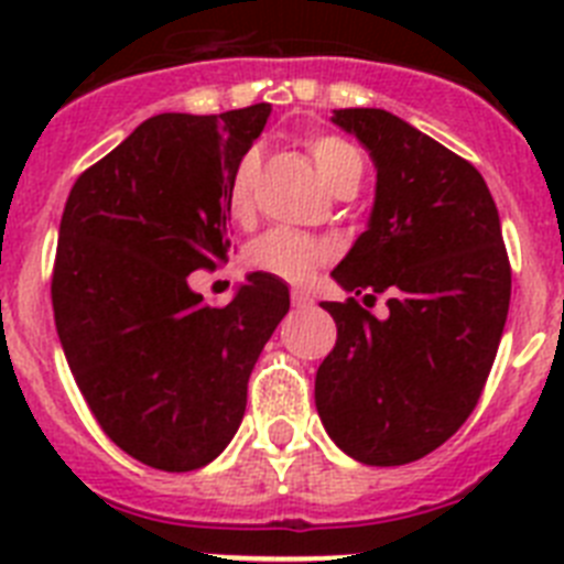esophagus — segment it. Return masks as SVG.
<instances>
[{
	"label": "esophagus",
	"instance_id": "1",
	"mask_svg": "<svg viewBox=\"0 0 564 564\" xmlns=\"http://www.w3.org/2000/svg\"><path fill=\"white\" fill-rule=\"evenodd\" d=\"M293 299V307H299V311H307V307H313V296L307 291H302V288H296V291L291 293Z\"/></svg>",
	"mask_w": 564,
	"mask_h": 564
}]
</instances>
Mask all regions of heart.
Listing matches in <instances>:
<instances>
[{
	"instance_id": "1",
	"label": "heart",
	"mask_w": 564,
	"mask_h": 564,
	"mask_svg": "<svg viewBox=\"0 0 564 564\" xmlns=\"http://www.w3.org/2000/svg\"><path fill=\"white\" fill-rule=\"evenodd\" d=\"M307 158L318 177L336 192L341 183H350L361 177V154L356 147L327 132L307 134L305 141ZM257 177V158L246 154L234 169L228 181V212L231 217H246L251 212V188ZM248 265L257 271H265L271 276L285 279V282H305L333 257V248L322 239H313L307 234L291 231V228H273L257 237L248 246Z\"/></svg>"
}]
</instances>
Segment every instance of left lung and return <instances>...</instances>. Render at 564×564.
Here are the masks:
<instances>
[{
  "instance_id": "obj_1",
  "label": "left lung",
  "mask_w": 564,
  "mask_h": 564,
  "mask_svg": "<svg viewBox=\"0 0 564 564\" xmlns=\"http://www.w3.org/2000/svg\"><path fill=\"white\" fill-rule=\"evenodd\" d=\"M378 169L367 231L333 279L388 310L322 302L338 338L316 372V410L341 452L403 466L449 441L480 401L500 347L511 265L482 174L387 109H336Z\"/></svg>"
}]
</instances>
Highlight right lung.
<instances>
[{
  "label": "right lung",
  "instance_id": "add662e5",
  "mask_svg": "<svg viewBox=\"0 0 564 564\" xmlns=\"http://www.w3.org/2000/svg\"><path fill=\"white\" fill-rule=\"evenodd\" d=\"M268 115H154L64 206L50 285L64 356L109 441L161 471L206 466L231 443L253 364L291 307L262 271L223 307L188 288L228 259V181Z\"/></svg>",
  "mask_w": 564,
  "mask_h": 564
}]
</instances>
